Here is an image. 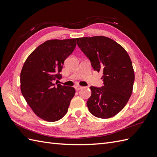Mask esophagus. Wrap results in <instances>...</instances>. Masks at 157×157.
Segmentation results:
<instances>
[{"instance_id":"esophagus-1","label":"esophagus","mask_w":157,"mask_h":157,"mask_svg":"<svg viewBox=\"0 0 157 157\" xmlns=\"http://www.w3.org/2000/svg\"><path fill=\"white\" fill-rule=\"evenodd\" d=\"M82 88L83 87H82V86H75V90H77V91L79 90L82 89Z\"/></svg>"}]
</instances>
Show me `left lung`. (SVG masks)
<instances>
[{
    "label": "left lung",
    "instance_id": "left-lung-1",
    "mask_svg": "<svg viewBox=\"0 0 157 157\" xmlns=\"http://www.w3.org/2000/svg\"><path fill=\"white\" fill-rule=\"evenodd\" d=\"M79 48L94 71H102L103 86H91L87 101L89 111L107 119L117 114L132 95L135 75L129 56L122 46L105 36L76 38Z\"/></svg>",
    "mask_w": 157,
    "mask_h": 157
}]
</instances>
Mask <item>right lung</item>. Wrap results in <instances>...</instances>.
I'll return each instance as SVG.
<instances>
[{
  "label": "right lung",
  "mask_w": 157,
  "mask_h": 157,
  "mask_svg": "<svg viewBox=\"0 0 157 157\" xmlns=\"http://www.w3.org/2000/svg\"><path fill=\"white\" fill-rule=\"evenodd\" d=\"M75 38L51 40L38 46L26 59L20 74L22 95L35 114L54 122L65 115L74 88L54 84L61 79L65 60L74 51Z\"/></svg>",
  "instance_id": "obj_1"
}]
</instances>
